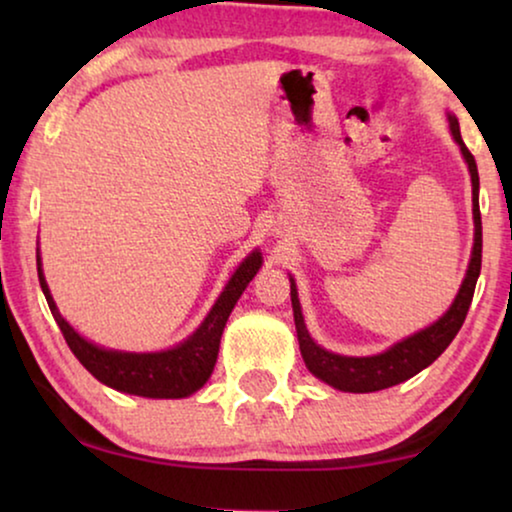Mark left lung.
<instances>
[{
  "label": "left lung",
  "mask_w": 512,
  "mask_h": 512,
  "mask_svg": "<svg viewBox=\"0 0 512 512\" xmlns=\"http://www.w3.org/2000/svg\"><path fill=\"white\" fill-rule=\"evenodd\" d=\"M450 130H452L454 142L459 144L461 153H464L468 172H471L475 240H473V254H471V263H468L464 284H461V289L457 293V298H454L450 310H447L436 324H431L429 328H424V331L410 335V338H405L403 342H398V345L377 356H363V359H356V356H340V354L326 352V349H321L317 342L310 338V333H307L303 312H300L296 284H293L291 279V305H293V321H296L300 354H303V361L305 366L310 368V373L317 375L319 380H324L335 389L352 391V394H368V391H380V389L394 387L398 382L410 380V377L417 375L419 370L431 366V363L436 361L447 347H450V342L454 340V335L459 333V328L464 326V319L468 314V307H471L475 284H478L480 265H482V219H480V202H478L480 177H478V165H475L473 153L466 149L464 139H461V132H459V123L454 116H450Z\"/></svg>",
  "instance_id": "8db88e82"
}]
</instances>
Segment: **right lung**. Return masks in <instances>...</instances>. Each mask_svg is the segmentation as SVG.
I'll return each mask as SVG.
<instances>
[{
	"label": "right lung",
	"mask_w": 512,
	"mask_h": 512,
	"mask_svg": "<svg viewBox=\"0 0 512 512\" xmlns=\"http://www.w3.org/2000/svg\"><path fill=\"white\" fill-rule=\"evenodd\" d=\"M263 258L258 251L244 258V263L235 270L230 282L216 300L212 312L202 321V326L195 331L186 342L179 347L167 349V352L156 354H132V352H111L93 345V342L83 340L65 319L60 317L58 307H55L51 291L41 272L39 265V284L41 291L48 300L55 321H58L62 335H65L69 349H72L76 359L83 363V368L90 375L97 377L107 387L123 391V394H135L146 398H184L198 391L202 384L212 375L216 356H219L221 333L226 328V321L233 312L237 298L247 289V284L261 268Z\"/></svg>",
	"instance_id": "1"
}]
</instances>
